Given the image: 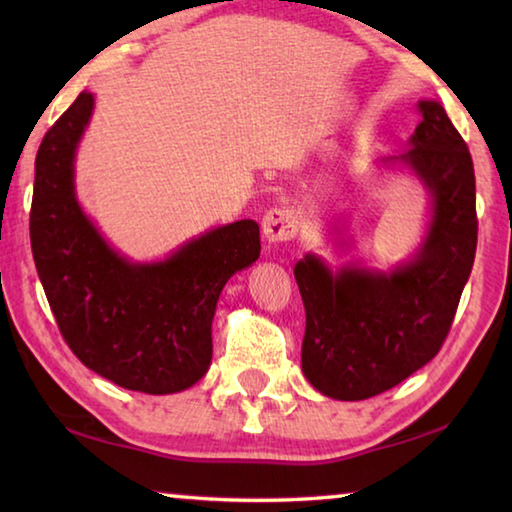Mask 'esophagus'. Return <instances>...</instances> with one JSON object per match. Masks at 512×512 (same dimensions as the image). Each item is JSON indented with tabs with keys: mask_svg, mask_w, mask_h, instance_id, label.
Wrapping results in <instances>:
<instances>
[{
	"mask_svg": "<svg viewBox=\"0 0 512 512\" xmlns=\"http://www.w3.org/2000/svg\"><path fill=\"white\" fill-rule=\"evenodd\" d=\"M300 221L298 214L291 210V207H273L268 210L264 221H262V230L268 244H280V241H291L293 237L298 235Z\"/></svg>",
	"mask_w": 512,
	"mask_h": 512,
	"instance_id": "1",
	"label": "esophagus"
}]
</instances>
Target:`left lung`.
Masks as SVG:
<instances>
[{
    "mask_svg": "<svg viewBox=\"0 0 512 512\" xmlns=\"http://www.w3.org/2000/svg\"><path fill=\"white\" fill-rule=\"evenodd\" d=\"M418 115L402 160L433 194L420 255L393 273L332 275L314 255L293 268L307 314L302 372L334 400H368L436 357L472 271L479 232L472 155L440 103L420 101Z\"/></svg>",
    "mask_w": 512,
    "mask_h": 512,
    "instance_id": "8db88e82",
    "label": "left lung"
}]
</instances>
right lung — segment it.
<instances>
[{"label":"right lung","instance_id":"1","mask_svg":"<svg viewBox=\"0 0 512 512\" xmlns=\"http://www.w3.org/2000/svg\"><path fill=\"white\" fill-rule=\"evenodd\" d=\"M92 106L81 92L36 155L29 232L42 289L69 350L97 375L149 395L185 391L210 368L216 300L259 257V225H223L158 264L126 262L74 196V151Z\"/></svg>","mask_w":512,"mask_h":512}]
</instances>
